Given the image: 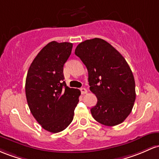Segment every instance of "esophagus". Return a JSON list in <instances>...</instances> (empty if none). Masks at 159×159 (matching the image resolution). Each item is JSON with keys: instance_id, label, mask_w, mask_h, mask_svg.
Instances as JSON below:
<instances>
[{"instance_id": "esophagus-1", "label": "esophagus", "mask_w": 159, "mask_h": 159, "mask_svg": "<svg viewBox=\"0 0 159 159\" xmlns=\"http://www.w3.org/2000/svg\"><path fill=\"white\" fill-rule=\"evenodd\" d=\"M80 90H81V93H82V94H85V93H88V90H87V89L84 88H80Z\"/></svg>"}]
</instances>
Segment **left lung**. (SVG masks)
Returning a JSON list of instances; mask_svg holds the SVG:
<instances>
[{
  "label": "left lung",
  "instance_id": "8db88e82",
  "mask_svg": "<svg viewBox=\"0 0 159 159\" xmlns=\"http://www.w3.org/2000/svg\"><path fill=\"white\" fill-rule=\"evenodd\" d=\"M75 53L86 66L90 90L97 97L92 116L106 126L125 121L135 102V81L130 66L116 48L100 38L86 40Z\"/></svg>",
  "mask_w": 159,
  "mask_h": 159
}]
</instances>
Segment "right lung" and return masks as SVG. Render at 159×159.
<instances>
[{"mask_svg": "<svg viewBox=\"0 0 159 159\" xmlns=\"http://www.w3.org/2000/svg\"><path fill=\"white\" fill-rule=\"evenodd\" d=\"M72 43L51 41L38 53L27 73L25 96L31 114L44 130L62 131L70 125L81 91L64 81L63 66Z\"/></svg>", "mask_w": 159, "mask_h": 159, "instance_id": "1", "label": "right lung"}]
</instances>
